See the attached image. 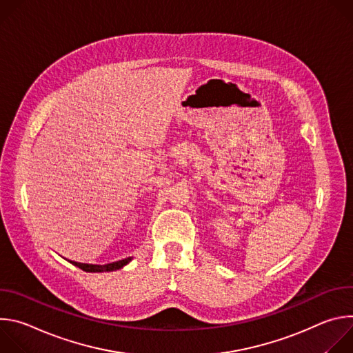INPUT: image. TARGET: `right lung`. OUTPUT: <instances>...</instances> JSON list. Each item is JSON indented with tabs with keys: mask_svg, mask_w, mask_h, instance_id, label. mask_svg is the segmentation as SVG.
Instances as JSON below:
<instances>
[{
	"mask_svg": "<svg viewBox=\"0 0 353 353\" xmlns=\"http://www.w3.org/2000/svg\"><path fill=\"white\" fill-rule=\"evenodd\" d=\"M132 260V257L112 263V264H106V265H93V264H81V263H72L75 267L81 268L85 272H110V271H117L123 267H125L130 261Z\"/></svg>",
	"mask_w": 353,
	"mask_h": 353,
	"instance_id": "obj_1",
	"label": "right lung"
}]
</instances>
